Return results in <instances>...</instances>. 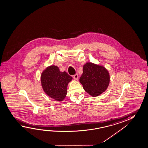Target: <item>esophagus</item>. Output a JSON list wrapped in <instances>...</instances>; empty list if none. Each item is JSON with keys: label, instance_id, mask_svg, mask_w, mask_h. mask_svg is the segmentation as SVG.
<instances>
[{"label": "esophagus", "instance_id": "34e87169", "mask_svg": "<svg viewBox=\"0 0 148 148\" xmlns=\"http://www.w3.org/2000/svg\"><path fill=\"white\" fill-rule=\"evenodd\" d=\"M73 77L74 78V79L77 80V79H78V75H77V73H76L75 75H73Z\"/></svg>", "mask_w": 148, "mask_h": 148}]
</instances>
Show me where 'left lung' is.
Here are the masks:
<instances>
[{
	"instance_id": "obj_1",
	"label": "left lung",
	"mask_w": 148,
	"mask_h": 148,
	"mask_svg": "<svg viewBox=\"0 0 148 148\" xmlns=\"http://www.w3.org/2000/svg\"><path fill=\"white\" fill-rule=\"evenodd\" d=\"M80 82L88 94L98 96L108 88L110 81V74L104 66L91 62L84 65Z\"/></svg>"
}]
</instances>
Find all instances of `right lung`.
Here are the masks:
<instances>
[{"label": "right lung", "mask_w": 148, "mask_h": 148, "mask_svg": "<svg viewBox=\"0 0 148 148\" xmlns=\"http://www.w3.org/2000/svg\"><path fill=\"white\" fill-rule=\"evenodd\" d=\"M72 79L67 73L61 72L55 65L47 67L40 77L42 86L45 93L58 101H63L66 97L68 84Z\"/></svg>", "instance_id": "obj_1"}]
</instances>
